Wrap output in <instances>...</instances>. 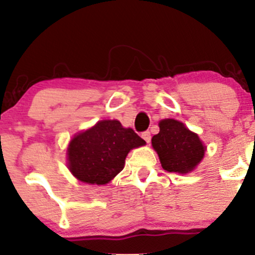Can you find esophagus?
Wrapping results in <instances>:
<instances>
[{
    "mask_svg": "<svg viewBox=\"0 0 255 255\" xmlns=\"http://www.w3.org/2000/svg\"><path fill=\"white\" fill-rule=\"evenodd\" d=\"M141 137L145 140L146 142H150V141H151V133H150V131H148V130L142 131V133H141Z\"/></svg>",
    "mask_w": 255,
    "mask_h": 255,
    "instance_id": "1",
    "label": "esophagus"
}]
</instances>
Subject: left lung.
I'll list each match as a JSON object with an SVG mask.
<instances>
[{
  "label": "left lung",
  "instance_id": "obj_1",
  "mask_svg": "<svg viewBox=\"0 0 255 255\" xmlns=\"http://www.w3.org/2000/svg\"><path fill=\"white\" fill-rule=\"evenodd\" d=\"M163 169L169 172L187 174L203 159L205 146L199 136L182 122L168 119L159 122V133L152 137Z\"/></svg>",
  "mask_w": 255,
  "mask_h": 255
}]
</instances>
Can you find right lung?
<instances>
[{
	"label": "right lung",
	"instance_id": "add662e5",
	"mask_svg": "<svg viewBox=\"0 0 255 255\" xmlns=\"http://www.w3.org/2000/svg\"><path fill=\"white\" fill-rule=\"evenodd\" d=\"M142 145L144 139L116 120L99 121L72 139L67 151L69 170L83 182L105 184L125 168L128 152Z\"/></svg>",
	"mask_w": 255,
	"mask_h": 255
}]
</instances>
